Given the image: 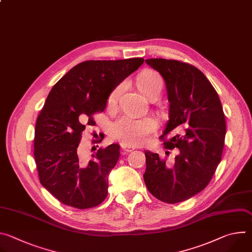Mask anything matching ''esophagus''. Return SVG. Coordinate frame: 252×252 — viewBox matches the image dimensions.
Wrapping results in <instances>:
<instances>
[{"label":"esophagus","instance_id":"34e87169","mask_svg":"<svg viewBox=\"0 0 252 252\" xmlns=\"http://www.w3.org/2000/svg\"><path fill=\"white\" fill-rule=\"evenodd\" d=\"M121 148L124 153H131L132 151L135 150V148H133V147H128V146H125V145H122Z\"/></svg>","mask_w":252,"mask_h":252}]
</instances>
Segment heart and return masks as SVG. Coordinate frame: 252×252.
Returning a JSON list of instances; mask_svg holds the SVG:
<instances>
[{"mask_svg": "<svg viewBox=\"0 0 252 252\" xmlns=\"http://www.w3.org/2000/svg\"><path fill=\"white\" fill-rule=\"evenodd\" d=\"M137 87L139 91L149 98L159 94L163 81L159 74L153 69H147L137 77ZM120 94V87L116 88L109 96V106H114ZM157 130V125L152 119L134 120L123 117L116 121L111 128L110 135L114 140L128 147H138Z\"/></svg>", "mask_w": 252, "mask_h": 252, "instance_id": "b5f03b06", "label": "heart"}]
</instances>
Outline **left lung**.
Masks as SVG:
<instances>
[{
  "label": "left lung",
  "instance_id": "left-lung-1",
  "mask_svg": "<svg viewBox=\"0 0 252 252\" xmlns=\"http://www.w3.org/2000/svg\"><path fill=\"white\" fill-rule=\"evenodd\" d=\"M146 63L162 76L167 89L169 119L159 138L165 149H178L179 154L167 166L158 154L146 151L143 179L158 200L182 202L203 190L217 170L224 146L225 116L217 91L197 67L176 60Z\"/></svg>",
  "mask_w": 252,
  "mask_h": 252
}]
</instances>
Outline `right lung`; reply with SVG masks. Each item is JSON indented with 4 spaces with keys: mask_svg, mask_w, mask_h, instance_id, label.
<instances>
[{
    "mask_svg": "<svg viewBox=\"0 0 252 252\" xmlns=\"http://www.w3.org/2000/svg\"><path fill=\"white\" fill-rule=\"evenodd\" d=\"M145 62L142 58L86 61L53 87L34 128L33 157L41 185L62 203L86 209L107 196V175L120 158V146L111 145L88 160L80 142L94 115L102 113L107 97Z\"/></svg>",
    "mask_w": 252,
    "mask_h": 252,
    "instance_id": "obj_1",
    "label": "right lung"
}]
</instances>
